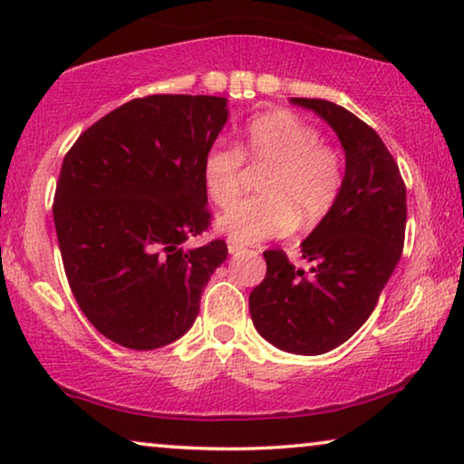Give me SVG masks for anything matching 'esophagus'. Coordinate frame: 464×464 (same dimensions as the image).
Masks as SVG:
<instances>
[{
    "label": "esophagus",
    "mask_w": 464,
    "mask_h": 464,
    "mask_svg": "<svg viewBox=\"0 0 464 464\" xmlns=\"http://www.w3.org/2000/svg\"><path fill=\"white\" fill-rule=\"evenodd\" d=\"M243 249H245V246L240 245V243H237V240H232V238L227 240V251H230L232 256H237V253H240Z\"/></svg>",
    "instance_id": "1"
}]
</instances>
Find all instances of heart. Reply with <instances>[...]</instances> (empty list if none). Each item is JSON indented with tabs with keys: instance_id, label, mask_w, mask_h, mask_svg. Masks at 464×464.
<instances>
[{
	"instance_id": "obj_1",
	"label": "heart",
	"mask_w": 464,
	"mask_h": 464,
	"mask_svg": "<svg viewBox=\"0 0 464 464\" xmlns=\"http://www.w3.org/2000/svg\"><path fill=\"white\" fill-rule=\"evenodd\" d=\"M266 169L257 199L227 208L219 227L240 245L287 234L295 224L310 227L338 202L346 179L340 150L321 141V132L294 111L276 110L245 126L243 143L218 139L202 158V183L218 207H229L242 191L246 168Z\"/></svg>"
}]
</instances>
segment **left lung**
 <instances>
[{
  "label": "left lung",
  "instance_id": "obj_1",
  "mask_svg": "<svg viewBox=\"0 0 464 464\" xmlns=\"http://www.w3.org/2000/svg\"><path fill=\"white\" fill-rule=\"evenodd\" d=\"M335 130L346 151V179L335 207L302 243L310 270L283 249L264 251L266 278L251 291L253 325L270 344L323 354L344 344L376 308L401 257L405 183L378 132L325 99H291Z\"/></svg>",
  "mask_w": 464,
  "mask_h": 464
}]
</instances>
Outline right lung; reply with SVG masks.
Instances as JSON below:
<instances>
[{
    "label": "right lung",
    "mask_w": 464,
    "mask_h": 464,
    "mask_svg": "<svg viewBox=\"0 0 464 464\" xmlns=\"http://www.w3.org/2000/svg\"><path fill=\"white\" fill-rule=\"evenodd\" d=\"M226 99L148 94L97 120L63 160L53 202L72 294L105 338L151 351L181 338L227 257L226 240H186L213 224L202 158Z\"/></svg>",
    "instance_id": "obj_1"
}]
</instances>
